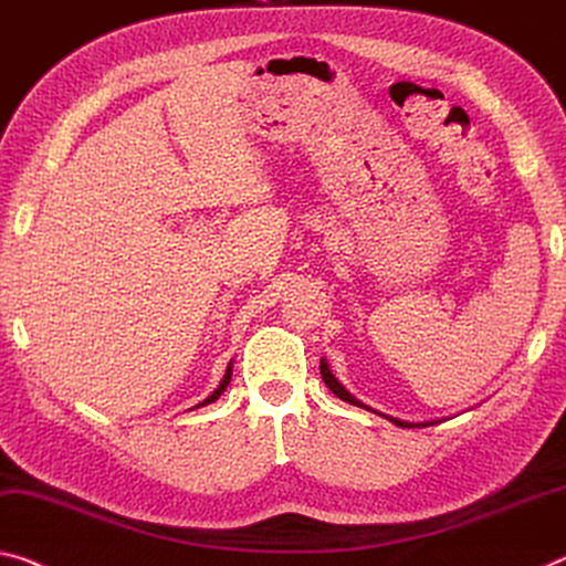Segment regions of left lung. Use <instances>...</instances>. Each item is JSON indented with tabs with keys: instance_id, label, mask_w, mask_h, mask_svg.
<instances>
[{
	"instance_id": "1",
	"label": "left lung",
	"mask_w": 566,
	"mask_h": 566,
	"mask_svg": "<svg viewBox=\"0 0 566 566\" xmlns=\"http://www.w3.org/2000/svg\"><path fill=\"white\" fill-rule=\"evenodd\" d=\"M319 373H322V380H325V385H327V388L332 390V392H335V396L339 398V400H345V402H349V406H357V408H365V410H370V408H367V406H363V402L360 400H357V398H353V396H349V392L343 388V385H339L337 382V378H335V375H332L329 373V367H327V363L325 360H322L319 363ZM375 412V410H373ZM385 418H388V416H385ZM388 420H392V423H396V426H400V428H412V423H406V420H398V418H388ZM420 426H430V423H418V428Z\"/></svg>"
}]
</instances>
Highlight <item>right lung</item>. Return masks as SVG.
Returning a JSON list of instances; mask_svg holds the SVG:
<instances>
[{
  "label": "right lung",
  "instance_id": "obj_1",
  "mask_svg": "<svg viewBox=\"0 0 566 566\" xmlns=\"http://www.w3.org/2000/svg\"><path fill=\"white\" fill-rule=\"evenodd\" d=\"M229 380H231V367H227V375H223V380H221V385H219V388H217V390H213V392H211V396H209V398H206L203 402H199V406H206V402H213V400H217V398L221 396V392H223V390H227V385H229Z\"/></svg>",
  "mask_w": 566,
  "mask_h": 566
}]
</instances>
